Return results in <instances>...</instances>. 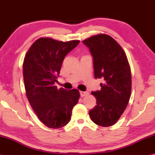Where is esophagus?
I'll list each match as a JSON object with an SVG mask.
<instances>
[{
    "label": "esophagus",
    "mask_w": 155,
    "mask_h": 155,
    "mask_svg": "<svg viewBox=\"0 0 155 155\" xmlns=\"http://www.w3.org/2000/svg\"><path fill=\"white\" fill-rule=\"evenodd\" d=\"M80 94L81 97H85L88 94V92H84V91H80Z\"/></svg>",
    "instance_id": "obj_1"
}]
</instances>
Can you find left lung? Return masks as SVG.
Masks as SVG:
<instances>
[{
    "label": "left lung",
    "mask_w": 155,
    "mask_h": 155,
    "mask_svg": "<svg viewBox=\"0 0 155 155\" xmlns=\"http://www.w3.org/2000/svg\"><path fill=\"white\" fill-rule=\"evenodd\" d=\"M83 42L93 57L95 78L104 80L101 89L91 93L97 105L89 111L90 117L97 125L110 127L119 119L130 99V65L123 48L109 35H94Z\"/></svg>",
    "instance_id": "8db88e82"
}]
</instances>
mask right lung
<instances>
[{"instance_id":"obj_1","label":"right lung","mask_w":155,"mask_h":155,"mask_svg":"<svg viewBox=\"0 0 155 155\" xmlns=\"http://www.w3.org/2000/svg\"><path fill=\"white\" fill-rule=\"evenodd\" d=\"M79 42L40 38L25 55L22 68L26 95L38 119L48 128L67 124L80 98L77 89H58L54 85L65 56Z\"/></svg>"}]
</instances>
